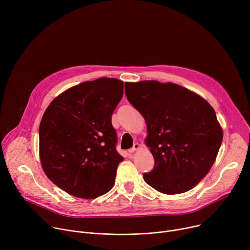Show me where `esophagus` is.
I'll list each match as a JSON object with an SVG mask.
<instances>
[{"label":"esophagus","instance_id":"34e87169","mask_svg":"<svg viewBox=\"0 0 250 250\" xmlns=\"http://www.w3.org/2000/svg\"><path fill=\"white\" fill-rule=\"evenodd\" d=\"M139 147H140V145H139V144H137V142H136V144H134V145H133L132 148H130V149L128 150V152H129V153H133L134 151L138 150V149H139Z\"/></svg>","mask_w":250,"mask_h":250}]
</instances>
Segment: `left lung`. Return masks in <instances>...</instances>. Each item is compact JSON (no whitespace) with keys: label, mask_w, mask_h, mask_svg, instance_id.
Listing matches in <instances>:
<instances>
[{"label":"left lung","mask_w":250,"mask_h":250,"mask_svg":"<svg viewBox=\"0 0 250 250\" xmlns=\"http://www.w3.org/2000/svg\"><path fill=\"white\" fill-rule=\"evenodd\" d=\"M128 102L145 118L146 145L154 168L144 174L156 191L175 195L193 189L216 161L223 128L201 96L171 82H125Z\"/></svg>","instance_id":"1"}]
</instances>
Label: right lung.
Listing matches in <instances>:
<instances>
[{
	"mask_svg": "<svg viewBox=\"0 0 250 250\" xmlns=\"http://www.w3.org/2000/svg\"><path fill=\"white\" fill-rule=\"evenodd\" d=\"M124 82L99 78L71 87L47 106L40 125L42 167L56 186L77 198L95 199L115 185L117 132L112 116Z\"/></svg>",
	"mask_w": 250,
	"mask_h": 250,
	"instance_id": "add662e5",
	"label": "right lung"
}]
</instances>
